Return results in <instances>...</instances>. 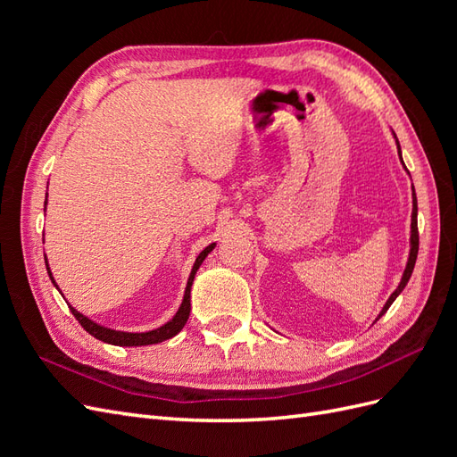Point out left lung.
Listing matches in <instances>:
<instances>
[{"label": "left lung", "mask_w": 457, "mask_h": 457, "mask_svg": "<svg viewBox=\"0 0 457 457\" xmlns=\"http://www.w3.org/2000/svg\"><path fill=\"white\" fill-rule=\"evenodd\" d=\"M393 137H395V141H396L398 158H400V162H403V150H400V145H398V139H396L395 131H393ZM403 165H404V162H403ZM404 170H406V165H404ZM406 173L410 175L408 170H406ZM418 250H420V234H418V198H416V190H413V185H411V220H410V252H408V261H406V267H404V272H403V278H400V282H398L395 292L391 294V297L386 299V303L383 305V309H381V312L378 314L376 320H379V318H381L386 311H389V307L393 305L395 299H396L400 294H403V289L406 287V284H408V280H410V276H411V272H413V267H416Z\"/></svg>", "instance_id": "8db88e82"}]
</instances>
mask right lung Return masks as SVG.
I'll return each mask as SVG.
<instances>
[{"label":"right lung","instance_id":"right-lung-1","mask_svg":"<svg viewBox=\"0 0 457 457\" xmlns=\"http://www.w3.org/2000/svg\"><path fill=\"white\" fill-rule=\"evenodd\" d=\"M46 207H47V196H46ZM215 245H217L215 242L210 244V245H205L204 250L198 253L195 265H192L190 276H188V282H187V287H185V295H183V301H181V307L177 309V312L173 314L171 320L162 324L160 328L148 329V331L112 329V328H106V326L96 324L95 320H91V318H87L86 314H81L79 311H76L72 305H68V307H71L72 314L76 316V320L81 324V328L87 331V334H91L93 337H96L99 341H104L108 345H118V347H143V345H156V343H162L165 339H171L173 336H177L179 331L185 328V324L188 320V316H190V289H192V282H195V276H196L200 265L204 262V259L213 252ZM46 267H47V274H49L53 286L59 289L57 282H54L53 274H51L47 257H46ZM59 292H61V289H59Z\"/></svg>","mask_w":457,"mask_h":457}]
</instances>
